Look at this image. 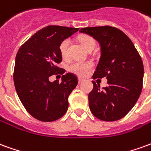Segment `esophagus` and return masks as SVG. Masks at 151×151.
Here are the masks:
<instances>
[{"label": "esophagus", "instance_id": "1", "mask_svg": "<svg viewBox=\"0 0 151 151\" xmlns=\"http://www.w3.org/2000/svg\"><path fill=\"white\" fill-rule=\"evenodd\" d=\"M83 81H84L83 79L80 78H78V82H79V83H82V82H83Z\"/></svg>", "mask_w": 151, "mask_h": 151}]
</instances>
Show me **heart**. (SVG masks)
<instances>
[{"label": "heart", "instance_id": "heart-1", "mask_svg": "<svg viewBox=\"0 0 151 151\" xmlns=\"http://www.w3.org/2000/svg\"><path fill=\"white\" fill-rule=\"evenodd\" d=\"M80 43L86 49L88 50L91 47H94L95 45V42L94 39L88 35H82L78 38ZM70 45V40L68 38L63 40L59 45L60 52L64 58H66L69 56V47ZM94 67V64L91 60H75L73 61L68 65V70L69 72L74 73L79 77H84L88 73L92 68Z\"/></svg>", "mask_w": 151, "mask_h": 151}]
</instances>
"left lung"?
I'll return each mask as SVG.
<instances>
[{
	"mask_svg": "<svg viewBox=\"0 0 151 151\" xmlns=\"http://www.w3.org/2000/svg\"><path fill=\"white\" fill-rule=\"evenodd\" d=\"M80 32L98 41L101 56L93 78L108 79V86L94 88L88 95L92 114L104 121H115L125 116L139 98L142 90L144 67L141 56L129 38L111 26L84 27Z\"/></svg>",
	"mask_w": 151,
	"mask_h": 151,
	"instance_id": "obj_1",
	"label": "left lung"
}]
</instances>
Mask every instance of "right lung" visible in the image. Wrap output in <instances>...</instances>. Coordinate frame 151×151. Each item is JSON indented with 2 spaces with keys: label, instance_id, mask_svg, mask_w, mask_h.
Returning a JSON list of instances; mask_svg holds the SVG:
<instances>
[{
  "label": "right lung",
  "instance_id": "obj_1",
  "mask_svg": "<svg viewBox=\"0 0 151 151\" xmlns=\"http://www.w3.org/2000/svg\"><path fill=\"white\" fill-rule=\"evenodd\" d=\"M78 31L47 26L27 40L16 55L14 82L18 98L28 113L40 121L58 120L68 110V98L78 85V77L68 73L61 82H49V77L65 73L58 66L62 61L60 43Z\"/></svg>",
  "mask_w": 151,
  "mask_h": 151
}]
</instances>
